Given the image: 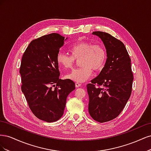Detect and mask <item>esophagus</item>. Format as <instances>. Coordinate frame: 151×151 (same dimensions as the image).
<instances>
[{
	"label": "esophagus",
	"mask_w": 151,
	"mask_h": 151,
	"mask_svg": "<svg viewBox=\"0 0 151 151\" xmlns=\"http://www.w3.org/2000/svg\"><path fill=\"white\" fill-rule=\"evenodd\" d=\"M81 86V84L78 83H76V88H79V87Z\"/></svg>",
	"instance_id": "34e87169"
}]
</instances>
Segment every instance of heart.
I'll return each mask as SVG.
<instances>
[{
  "mask_svg": "<svg viewBox=\"0 0 151 151\" xmlns=\"http://www.w3.org/2000/svg\"><path fill=\"white\" fill-rule=\"evenodd\" d=\"M72 55L59 52L57 55L58 64L64 68H70L75 60L79 59L81 67L73 70L65 76L67 79L76 83H83L95 72L101 71L106 62L107 52L103 45L93 44L88 41H80L72 45Z\"/></svg>",
  "mask_w": 151,
  "mask_h": 151,
  "instance_id": "heart-1",
  "label": "heart"
}]
</instances>
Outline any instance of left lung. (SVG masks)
<instances>
[{
  "instance_id": "8db88e82",
  "label": "left lung",
  "mask_w": 151,
  "mask_h": 151,
  "mask_svg": "<svg viewBox=\"0 0 151 151\" xmlns=\"http://www.w3.org/2000/svg\"><path fill=\"white\" fill-rule=\"evenodd\" d=\"M92 34L102 40L107 59L99 74L87 85L88 109L94 120L103 123L115 119L124 108L131 95L134 77L124 44L104 32L94 31Z\"/></svg>"
}]
</instances>
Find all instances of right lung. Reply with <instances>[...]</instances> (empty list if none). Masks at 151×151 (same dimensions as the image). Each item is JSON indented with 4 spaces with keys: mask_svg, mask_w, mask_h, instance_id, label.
Returning a JSON list of instances; mask_svg holds the SVG:
<instances>
[{
    "mask_svg": "<svg viewBox=\"0 0 151 151\" xmlns=\"http://www.w3.org/2000/svg\"><path fill=\"white\" fill-rule=\"evenodd\" d=\"M66 40L58 33L43 36L31 42L22 57V92L34 115L47 122L62 116L68 95L75 89L72 81L59 79L57 55Z\"/></svg>",
    "mask_w": 151,
    "mask_h": 151,
    "instance_id": "obj_1",
    "label": "right lung"
}]
</instances>
